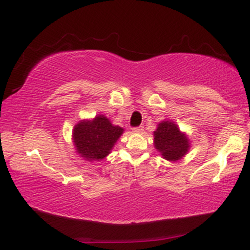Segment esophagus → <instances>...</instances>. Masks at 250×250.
<instances>
[{
    "label": "esophagus",
    "mask_w": 250,
    "mask_h": 250,
    "mask_svg": "<svg viewBox=\"0 0 250 250\" xmlns=\"http://www.w3.org/2000/svg\"><path fill=\"white\" fill-rule=\"evenodd\" d=\"M143 130H144V127H143V125H141V127L132 128V131L136 132V134H139V132H143Z\"/></svg>",
    "instance_id": "34e87169"
}]
</instances>
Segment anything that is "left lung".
Wrapping results in <instances>:
<instances>
[{
    "mask_svg": "<svg viewBox=\"0 0 250 250\" xmlns=\"http://www.w3.org/2000/svg\"><path fill=\"white\" fill-rule=\"evenodd\" d=\"M153 144L162 158L176 162L188 154L191 143L188 135L179 130V127L171 120H165L158 123L153 132Z\"/></svg>",
    "mask_w": 250,
    "mask_h": 250,
    "instance_id": "8db88e82",
    "label": "left lung"
}]
</instances>
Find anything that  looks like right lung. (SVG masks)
Here are the masks:
<instances>
[{"instance_id": "1", "label": "right lung", "mask_w": 250, "mask_h": 250, "mask_svg": "<svg viewBox=\"0 0 250 250\" xmlns=\"http://www.w3.org/2000/svg\"><path fill=\"white\" fill-rule=\"evenodd\" d=\"M125 129L112 125L108 118L98 114L94 119H84L74 125L72 141L75 151L85 161H101L106 158Z\"/></svg>"}]
</instances>
